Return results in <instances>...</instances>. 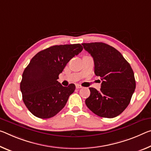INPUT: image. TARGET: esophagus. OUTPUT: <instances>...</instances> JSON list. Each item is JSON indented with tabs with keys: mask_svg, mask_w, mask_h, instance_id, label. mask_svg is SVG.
<instances>
[{
	"mask_svg": "<svg viewBox=\"0 0 151 151\" xmlns=\"http://www.w3.org/2000/svg\"><path fill=\"white\" fill-rule=\"evenodd\" d=\"M76 88H82V86L80 85L79 84H76Z\"/></svg>",
	"mask_w": 151,
	"mask_h": 151,
	"instance_id": "obj_1",
	"label": "esophagus"
}]
</instances>
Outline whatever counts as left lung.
<instances>
[{
  "mask_svg": "<svg viewBox=\"0 0 151 151\" xmlns=\"http://www.w3.org/2000/svg\"><path fill=\"white\" fill-rule=\"evenodd\" d=\"M93 57L95 74L102 81L99 91L90 87L85 104L91 111L102 118H113L122 113L130 104L136 88L134 72L122 55L102 42L83 43Z\"/></svg>",
  "mask_w": 151,
  "mask_h": 151,
  "instance_id": "1",
  "label": "left lung"
}]
</instances>
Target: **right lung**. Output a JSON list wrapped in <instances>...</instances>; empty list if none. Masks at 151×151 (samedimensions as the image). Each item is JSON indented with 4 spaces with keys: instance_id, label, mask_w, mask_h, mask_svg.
<instances>
[{
    "instance_id": "right-lung-1",
    "label": "right lung",
    "mask_w": 151,
    "mask_h": 151,
    "mask_svg": "<svg viewBox=\"0 0 151 151\" xmlns=\"http://www.w3.org/2000/svg\"><path fill=\"white\" fill-rule=\"evenodd\" d=\"M80 44L53 45L35 54L23 71L20 89L23 101L35 116L50 118L65 106L75 85L58 81L70 60L82 51Z\"/></svg>"
}]
</instances>
